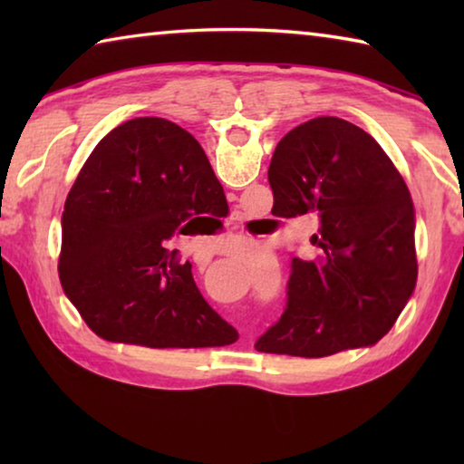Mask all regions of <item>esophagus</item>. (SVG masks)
<instances>
[{"label":"esophagus","instance_id":"obj_1","mask_svg":"<svg viewBox=\"0 0 464 464\" xmlns=\"http://www.w3.org/2000/svg\"><path fill=\"white\" fill-rule=\"evenodd\" d=\"M247 243H251V239H247Z\"/></svg>","mask_w":464,"mask_h":464}]
</instances>
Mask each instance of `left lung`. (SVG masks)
<instances>
[{
	"label": "left lung",
	"instance_id": "8db88e82",
	"mask_svg": "<svg viewBox=\"0 0 464 464\" xmlns=\"http://www.w3.org/2000/svg\"><path fill=\"white\" fill-rule=\"evenodd\" d=\"M268 179L274 215L319 217V256L293 257L285 315L256 350L324 358L379 342L418 280L415 208L389 155L356 124L317 116L282 137Z\"/></svg>",
	"mask_w": 464,
	"mask_h": 464
}]
</instances>
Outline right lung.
Returning a JSON list of instances; mask_svg holds the SVG:
<instances>
[{"mask_svg": "<svg viewBox=\"0 0 464 464\" xmlns=\"http://www.w3.org/2000/svg\"><path fill=\"white\" fill-rule=\"evenodd\" d=\"M227 208L190 132L135 119L100 140L61 217L59 278L93 334L147 348H215L237 329L204 301L192 264L169 249L200 215Z\"/></svg>", "mask_w": 464, "mask_h": 464, "instance_id": "add662e5", "label": "right lung"}]
</instances>
